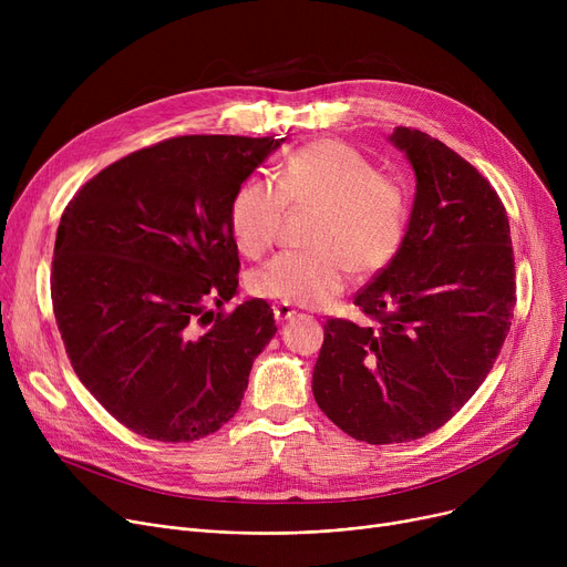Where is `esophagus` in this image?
<instances>
[{"instance_id":"34e87169","label":"esophagus","mask_w":567,"mask_h":567,"mask_svg":"<svg viewBox=\"0 0 567 567\" xmlns=\"http://www.w3.org/2000/svg\"><path fill=\"white\" fill-rule=\"evenodd\" d=\"M274 315H276V321H287V319H291L293 315H296V310L291 308V306H287V303H278L276 308H274Z\"/></svg>"}]
</instances>
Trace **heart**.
Segmentation results:
<instances>
[{
    "instance_id": "obj_1",
    "label": "heart",
    "mask_w": 567,
    "mask_h": 567,
    "mask_svg": "<svg viewBox=\"0 0 567 567\" xmlns=\"http://www.w3.org/2000/svg\"><path fill=\"white\" fill-rule=\"evenodd\" d=\"M285 208H312L306 252H285L255 268L248 289L268 301L321 306L355 278H372L400 252L409 199L395 176L338 140H315L291 152L276 186L248 178L229 204L236 248L257 259L274 248Z\"/></svg>"
}]
</instances>
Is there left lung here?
<instances>
[{"label":"left lung","mask_w":567,"mask_h":567,"mask_svg":"<svg viewBox=\"0 0 567 567\" xmlns=\"http://www.w3.org/2000/svg\"><path fill=\"white\" fill-rule=\"evenodd\" d=\"M415 172L395 259L355 293L374 326L329 319L312 372L319 409L368 443L421 439L478 391L511 331L515 255L505 206L451 146L398 126Z\"/></svg>","instance_id":"8db88e82"}]
</instances>
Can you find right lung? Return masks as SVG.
Listing matches in <instances>:
<instances>
[{
  "instance_id": "obj_1",
  "label": "right lung",
  "mask_w": 567,
  "mask_h": 567,
  "mask_svg": "<svg viewBox=\"0 0 567 567\" xmlns=\"http://www.w3.org/2000/svg\"><path fill=\"white\" fill-rule=\"evenodd\" d=\"M285 137L182 135L86 182L56 229L54 319L84 389L156 441H197L241 406L278 326L238 287L229 204Z\"/></svg>"
}]
</instances>
